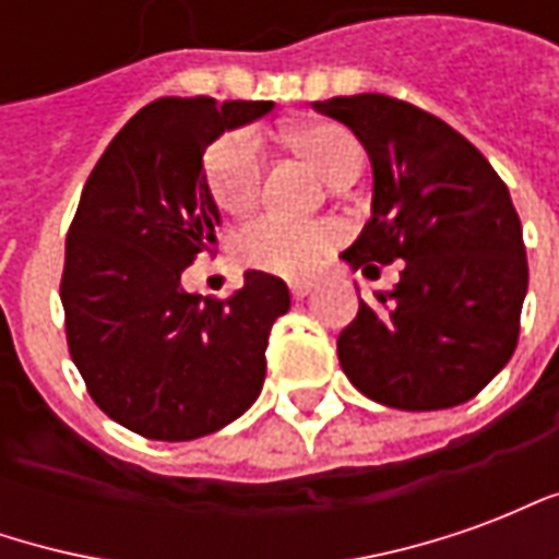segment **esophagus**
Segmentation results:
<instances>
[{
    "mask_svg": "<svg viewBox=\"0 0 559 559\" xmlns=\"http://www.w3.org/2000/svg\"><path fill=\"white\" fill-rule=\"evenodd\" d=\"M311 281H290V293H293V299H305L308 293H311Z\"/></svg>",
    "mask_w": 559,
    "mask_h": 559,
    "instance_id": "obj_1",
    "label": "esophagus"
}]
</instances>
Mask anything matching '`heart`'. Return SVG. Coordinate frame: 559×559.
<instances>
[{
  "instance_id": "b5f03b06",
  "label": "heart",
  "mask_w": 559,
  "mask_h": 559,
  "mask_svg": "<svg viewBox=\"0 0 559 559\" xmlns=\"http://www.w3.org/2000/svg\"><path fill=\"white\" fill-rule=\"evenodd\" d=\"M296 146L314 160L317 170L332 185H344L356 179L362 167V146L347 128L332 122H317L296 131ZM263 179V146L251 128L230 131L209 148L206 182L215 203L227 212H242L260 194ZM332 245V230L317 221H296L278 212L257 215L245 224L236 236V251L245 266L302 278L314 272L317 263L326 257Z\"/></svg>"
}]
</instances>
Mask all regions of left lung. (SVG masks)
<instances>
[{
    "label": "left lung",
    "instance_id": "8db88e82",
    "mask_svg": "<svg viewBox=\"0 0 559 559\" xmlns=\"http://www.w3.org/2000/svg\"><path fill=\"white\" fill-rule=\"evenodd\" d=\"M371 158V221L344 260L365 275L404 260L395 290L359 299L338 335L344 374L399 411H445L512 359L527 296V251L503 179L443 119L365 92L314 102Z\"/></svg>",
    "mask_w": 559,
    "mask_h": 559
}]
</instances>
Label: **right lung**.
I'll return each instance as SVG.
<instances>
[{
	"mask_svg": "<svg viewBox=\"0 0 559 559\" xmlns=\"http://www.w3.org/2000/svg\"><path fill=\"white\" fill-rule=\"evenodd\" d=\"M269 110L272 102L158 98L128 119L80 194L59 287L68 350L92 401L140 437H206L263 389L287 284L251 269L242 290L203 299L182 290V272L221 224L203 152Z\"/></svg>",
	"mask_w": 559,
	"mask_h": 559,
	"instance_id": "right-lung-1",
	"label": "right lung"
}]
</instances>
